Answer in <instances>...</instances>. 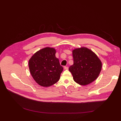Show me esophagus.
I'll return each instance as SVG.
<instances>
[{"instance_id": "esophagus-1", "label": "esophagus", "mask_w": 121, "mask_h": 121, "mask_svg": "<svg viewBox=\"0 0 121 121\" xmlns=\"http://www.w3.org/2000/svg\"><path fill=\"white\" fill-rule=\"evenodd\" d=\"M64 69H69V68H68V67L65 66V67H64Z\"/></svg>"}]
</instances>
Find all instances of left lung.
Here are the masks:
<instances>
[{
    "label": "left lung",
    "instance_id": "1",
    "mask_svg": "<svg viewBox=\"0 0 121 121\" xmlns=\"http://www.w3.org/2000/svg\"><path fill=\"white\" fill-rule=\"evenodd\" d=\"M72 52L74 64L69 69L74 81L81 85H86L95 80L102 67L96 54L86 47L76 48Z\"/></svg>",
    "mask_w": 121,
    "mask_h": 121
}]
</instances>
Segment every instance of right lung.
I'll list each match as a JSON object with an SVG mask.
<instances>
[{"label": "right lung", "mask_w": 121, "mask_h": 121, "mask_svg": "<svg viewBox=\"0 0 121 121\" xmlns=\"http://www.w3.org/2000/svg\"><path fill=\"white\" fill-rule=\"evenodd\" d=\"M56 53L54 48L45 47L36 52L29 60L31 74L40 86L49 87L60 80L63 68L56 57Z\"/></svg>", "instance_id": "1"}]
</instances>
